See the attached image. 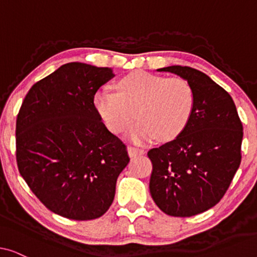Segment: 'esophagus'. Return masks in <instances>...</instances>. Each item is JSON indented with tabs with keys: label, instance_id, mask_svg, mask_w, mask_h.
<instances>
[{
	"label": "esophagus",
	"instance_id": "1",
	"mask_svg": "<svg viewBox=\"0 0 257 257\" xmlns=\"http://www.w3.org/2000/svg\"><path fill=\"white\" fill-rule=\"evenodd\" d=\"M127 152L130 157H137V156H143V154H145V150L138 149V147H135V146H128Z\"/></svg>",
	"mask_w": 257,
	"mask_h": 257
}]
</instances>
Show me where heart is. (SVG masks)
<instances>
[{"label":"heart","instance_id":"1","mask_svg":"<svg viewBox=\"0 0 257 257\" xmlns=\"http://www.w3.org/2000/svg\"><path fill=\"white\" fill-rule=\"evenodd\" d=\"M117 90L98 91L94 106L113 133L125 132L138 118L140 121L131 132V138L138 143L174 139L187 125L194 108V91L187 80L178 77L137 71L122 77Z\"/></svg>","mask_w":257,"mask_h":257}]
</instances>
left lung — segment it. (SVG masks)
Here are the masks:
<instances>
[{
  "label": "left lung",
  "mask_w": 257,
  "mask_h": 257,
  "mask_svg": "<svg viewBox=\"0 0 257 257\" xmlns=\"http://www.w3.org/2000/svg\"><path fill=\"white\" fill-rule=\"evenodd\" d=\"M180 76L194 91L191 118L174 140L149 151L150 192L171 216L189 217L223 198L241 164L243 127L230 94L189 66L158 69Z\"/></svg>",
  "instance_id": "8db88e82"
}]
</instances>
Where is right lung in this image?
Segmentation results:
<instances>
[{
  "mask_svg": "<svg viewBox=\"0 0 257 257\" xmlns=\"http://www.w3.org/2000/svg\"><path fill=\"white\" fill-rule=\"evenodd\" d=\"M113 76L110 68L68 63L31 86L17 114L20 173L48 209L68 219L104 215L130 161L93 103Z\"/></svg>",
  "mask_w": 257,
  "mask_h": 257,
  "instance_id": "add662e5",
  "label": "right lung"
}]
</instances>
